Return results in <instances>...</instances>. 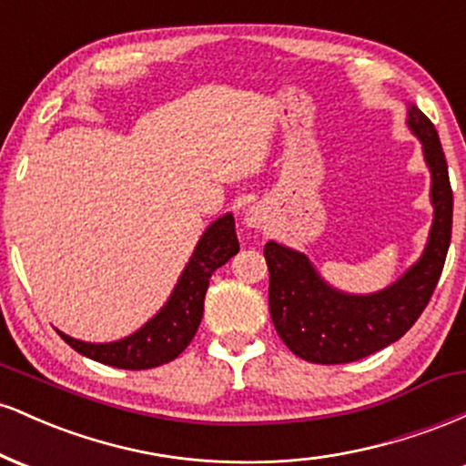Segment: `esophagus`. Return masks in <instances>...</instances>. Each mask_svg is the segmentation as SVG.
Here are the masks:
<instances>
[{"instance_id": "esophagus-1", "label": "esophagus", "mask_w": 466, "mask_h": 466, "mask_svg": "<svg viewBox=\"0 0 466 466\" xmlns=\"http://www.w3.org/2000/svg\"><path fill=\"white\" fill-rule=\"evenodd\" d=\"M243 221H245V226H248V228L263 229V228H267V221H269V217H267L265 206L256 203V206H251V208H248V210H245Z\"/></svg>"}]
</instances>
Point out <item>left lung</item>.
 Segmentation results:
<instances>
[{"mask_svg": "<svg viewBox=\"0 0 466 466\" xmlns=\"http://www.w3.org/2000/svg\"><path fill=\"white\" fill-rule=\"evenodd\" d=\"M408 127L419 137L431 173L434 223L425 251L397 282L368 296L326 285L311 260L296 249L265 245L269 267V313L287 349L311 363H349L386 349L420 318L438 285L451 243L453 192L436 127L410 105Z\"/></svg>", "mask_w": 466, "mask_h": 466, "instance_id": "1", "label": "left lung"}]
</instances>
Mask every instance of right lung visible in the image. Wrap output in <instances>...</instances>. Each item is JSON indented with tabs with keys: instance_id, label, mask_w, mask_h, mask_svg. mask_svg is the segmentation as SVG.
Instances as JSON below:
<instances>
[{
	"instance_id": "add662e5",
	"label": "right lung",
	"mask_w": 466,
	"mask_h": 466,
	"mask_svg": "<svg viewBox=\"0 0 466 466\" xmlns=\"http://www.w3.org/2000/svg\"><path fill=\"white\" fill-rule=\"evenodd\" d=\"M238 251L234 217L217 218L192 251L188 265L181 271L177 285L168 302L148 319L140 330L109 344H89L74 339L58 330V335L80 355L125 370H148L162 363L173 361L186 350L199 329L203 318V298H206L210 276Z\"/></svg>"
}]
</instances>
